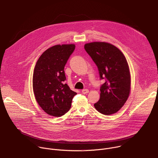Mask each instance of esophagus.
Segmentation results:
<instances>
[{"mask_svg": "<svg viewBox=\"0 0 158 158\" xmlns=\"http://www.w3.org/2000/svg\"><path fill=\"white\" fill-rule=\"evenodd\" d=\"M88 93H89V90L87 89H84L82 90V93L84 94H87Z\"/></svg>", "mask_w": 158, "mask_h": 158, "instance_id": "obj_1", "label": "esophagus"}]
</instances>
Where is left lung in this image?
Instances as JSON below:
<instances>
[{"mask_svg":"<svg viewBox=\"0 0 158 158\" xmlns=\"http://www.w3.org/2000/svg\"><path fill=\"white\" fill-rule=\"evenodd\" d=\"M84 49L97 65L101 79L100 99L94 104L104 115L117 112L126 102L131 89V75L127 62L116 47L104 42L85 44Z\"/></svg>","mask_w":158,"mask_h":158,"instance_id":"left-lung-1","label":"left lung"}]
</instances>
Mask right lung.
<instances>
[{
  "instance_id": "right-lung-1",
  "label": "right lung",
  "mask_w": 158,
  "mask_h": 158,
  "mask_svg": "<svg viewBox=\"0 0 158 158\" xmlns=\"http://www.w3.org/2000/svg\"><path fill=\"white\" fill-rule=\"evenodd\" d=\"M74 49V44L56 45L44 51L35 64L32 80L35 98L51 116L60 117L68 112L77 94L64 82V67Z\"/></svg>"
}]
</instances>
